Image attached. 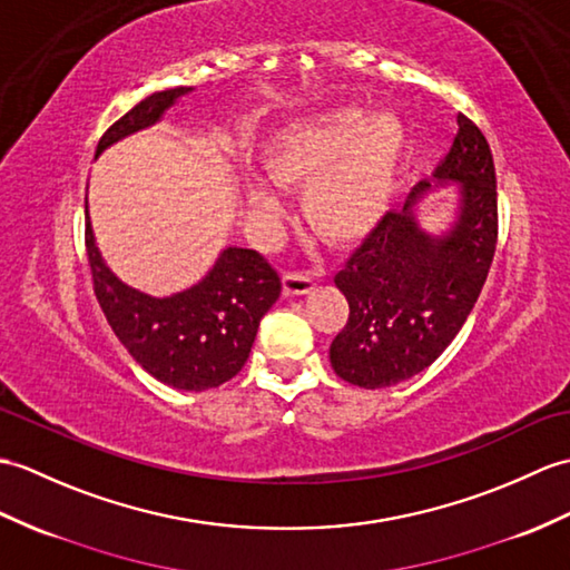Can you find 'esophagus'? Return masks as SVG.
<instances>
[{
	"mask_svg": "<svg viewBox=\"0 0 570 570\" xmlns=\"http://www.w3.org/2000/svg\"><path fill=\"white\" fill-rule=\"evenodd\" d=\"M315 288L313 272H288L284 274V294L286 296H303Z\"/></svg>",
	"mask_w": 570,
	"mask_h": 570,
	"instance_id": "1",
	"label": "esophagus"
}]
</instances>
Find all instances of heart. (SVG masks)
<instances>
[{
    "instance_id": "obj_1",
    "label": "heart",
    "mask_w": 570,
    "mask_h": 570,
    "mask_svg": "<svg viewBox=\"0 0 570 570\" xmlns=\"http://www.w3.org/2000/svg\"><path fill=\"white\" fill-rule=\"evenodd\" d=\"M403 130L393 118L354 109L317 116L288 128L267 153V169L284 187L311 184L306 214L313 228L333 243H354L386 216L399 179ZM249 206L264 220L282 214L267 187L249 189Z\"/></svg>"
}]
</instances>
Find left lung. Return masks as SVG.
I'll list each match as a JSON object with an SVG mask.
<instances>
[{
  "label": "left lung",
  "instance_id": "8db88e82",
  "mask_svg": "<svg viewBox=\"0 0 570 570\" xmlns=\"http://www.w3.org/2000/svg\"><path fill=\"white\" fill-rule=\"evenodd\" d=\"M461 184L452 228H420L413 202L389 210L335 276L350 317L330 345L335 374L360 389H386L428 368L466 323L498 245L493 153L464 114L452 153L434 171Z\"/></svg>",
  "mask_w": 570,
  "mask_h": 570
}]
</instances>
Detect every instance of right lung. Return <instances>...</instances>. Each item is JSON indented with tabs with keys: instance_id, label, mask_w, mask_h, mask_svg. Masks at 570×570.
Here are the masks:
<instances>
[{
	"instance_id": "right-lung-1",
	"label": "right lung",
	"mask_w": 570,
	"mask_h": 570,
	"mask_svg": "<svg viewBox=\"0 0 570 570\" xmlns=\"http://www.w3.org/2000/svg\"><path fill=\"white\" fill-rule=\"evenodd\" d=\"M187 89H163L138 101L101 136L116 138L155 124ZM91 286L106 323L128 354L157 381L179 391H206L230 381L247 362L259 321L282 294V279L257 249L228 247L204 282L169 298H150L106 269L85 223Z\"/></svg>"
}]
</instances>
